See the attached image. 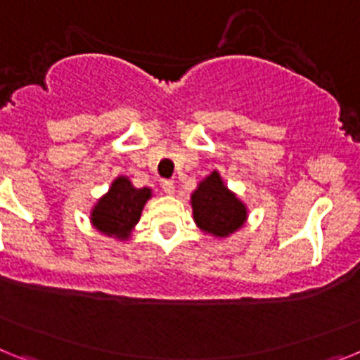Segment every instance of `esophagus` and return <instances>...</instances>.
<instances>
[{
    "label": "esophagus",
    "mask_w": 360,
    "mask_h": 360,
    "mask_svg": "<svg viewBox=\"0 0 360 360\" xmlns=\"http://www.w3.org/2000/svg\"><path fill=\"white\" fill-rule=\"evenodd\" d=\"M162 189H164L165 195H173L174 193L173 180H165V182H162Z\"/></svg>",
    "instance_id": "esophagus-1"
}]
</instances>
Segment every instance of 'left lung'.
I'll return each mask as SVG.
<instances>
[{
    "label": "left lung",
    "instance_id": "left-lung-1",
    "mask_svg": "<svg viewBox=\"0 0 360 360\" xmlns=\"http://www.w3.org/2000/svg\"><path fill=\"white\" fill-rule=\"evenodd\" d=\"M196 227L214 238H229L240 231L249 218L247 205L225 186L218 171H212L191 195Z\"/></svg>",
    "mask_w": 360,
    "mask_h": 360
}]
</instances>
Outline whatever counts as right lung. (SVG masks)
Wrapping results in <instances>:
<instances>
[{
	"instance_id": "obj_1",
	"label": "right lung",
	"mask_w": 360,
	"mask_h": 360,
	"mask_svg": "<svg viewBox=\"0 0 360 360\" xmlns=\"http://www.w3.org/2000/svg\"><path fill=\"white\" fill-rule=\"evenodd\" d=\"M151 196L153 191L149 187L139 189L128 176H117L106 195L101 196L91 207L90 224L104 236L128 240Z\"/></svg>"
}]
</instances>
